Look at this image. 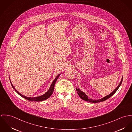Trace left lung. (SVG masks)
Listing matches in <instances>:
<instances>
[{
    "mask_svg": "<svg viewBox=\"0 0 132 132\" xmlns=\"http://www.w3.org/2000/svg\"><path fill=\"white\" fill-rule=\"evenodd\" d=\"M122 79H123V76H122V78H121V80H120V82L119 84L118 85V86H117V87L116 88V89H114L111 93H110L109 95H107V96H106L103 97L102 98L100 99H98V100H95V99L94 100V99H93L90 98L89 97H88V95H87L86 93H85L84 92H82L81 90H80V89L79 88H78V87H76V90L77 93L78 95L79 96V97H80L81 99H82V100H85V101H86L89 102L93 103L101 102H102V101H105V100L108 99V98H109L110 97H111L112 95H113L115 94V93L117 91V90L118 89V88L120 87V85H121V83H122Z\"/></svg>",
    "mask_w": 132,
    "mask_h": 132,
    "instance_id": "obj_1",
    "label": "left lung"
}]
</instances>
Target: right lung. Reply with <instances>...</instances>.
Returning a JSON list of instances; mask_svg holds the SVG:
<instances>
[{
  "mask_svg": "<svg viewBox=\"0 0 132 132\" xmlns=\"http://www.w3.org/2000/svg\"><path fill=\"white\" fill-rule=\"evenodd\" d=\"M61 73H60V74H59L56 77V78H55V79L53 81V82H52V84H51L50 87L49 88L48 90L45 94L42 95H41V96H39L33 97H27V96H24V95H22L21 94H20V93L15 88V87H14V86L13 85V84H12V81H11V79H10V82H11V85H12V87L15 89V91L20 96H21V97H23L24 98H25V99H27V100H29V101H36V102L37 101V102H38V101H44V100H46L47 99H48V98L52 95V94H53V92H54V87H55V83H56V82L57 79L58 78V77L60 76V75H61Z\"/></svg>",
  "mask_w": 132,
  "mask_h": 132,
  "instance_id": "obj_1",
  "label": "right lung"
}]
</instances>
